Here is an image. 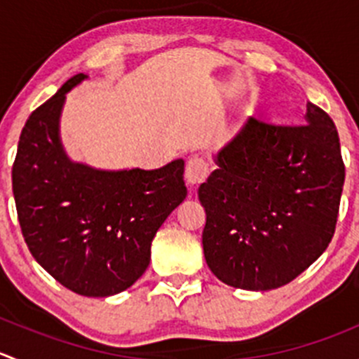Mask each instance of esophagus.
Segmentation results:
<instances>
[{
  "label": "esophagus",
  "instance_id": "obj_1",
  "mask_svg": "<svg viewBox=\"0 0 359 359\" xmlns=\"http://www.w3.org/2000/svg\"><path fill=\"white\" fill-rule=\"evenodd\" d=\"M208 175V165L203 158L200 156H193V158L187 161L186 172H184V179L189 186H198V184L203 182Z\"/></svg>",
  "mask_w": 359,
  "mask_h": 359
}]
</instances>
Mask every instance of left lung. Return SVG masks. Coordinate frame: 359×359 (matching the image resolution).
I'll return each instance as SVG.
<instances>
[{
  "instance_id": "obj_1",
  "label": "left lung",
  "mask_w": 359,
  "mask_h": 359,
  "mask_svg": "<svg viewBox=\"0 0 359 359\" xmlns=\"http://www.w3.org/2000/svg\"><path fill=\"white\" fill-rule=\"evenodd\" d=\"M214 163L198 189L212 273L247 291L297 279L332 242L346 179L328 114L307 103L302 126L247 119Z\"/></svg>"
}]
</instances>
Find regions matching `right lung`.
Listing matches in <instances>:
<instances>
[{
    "mask_svg": "<svg viewBox=\"0 0 359 359\" xmlns=\"http://www.w3.org/2000/svg\"><path fill=\"white\" fill-rule=\"evenodd\" d=\"M87 75L62 83L27 119L12 168L24 240L59 284L105 298L133 286L151 263V243L186 200L184 159L156 170H102L73 161L61 140L66 95Z\"/></svg>",
    "mask_w": 359,
    "mask_h": 359,
    "instance_id": "obj_1",
    "label": "right lung"
}]
</instances>
